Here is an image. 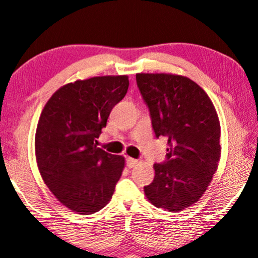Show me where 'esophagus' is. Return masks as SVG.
I'll use <instances>...</instances> for the list:
<instances>
[{
	"label": "esophagus",
	"instance_id": "1",
	"mask_svg": "<svg viewBox=\"0 0 258 258\" xmlns=\"http://www.w3.org/2000/svg\"><path fill=\"white\" fill-rule=\"evenodd\" d=\"M126 164H127V167H128V168H133V167H136L137 164H138V161H137V159H135V158L127 157L126 158Z\"/></svg>",
	"mask_w": 258,
	"mask_h": 258
}]
</instances>
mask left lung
I'll use <instances>...</instances> for the list:
<instances>
[{"label": "left lung", "mask_w": 258, "mask_h": 258, "mask_svg": "<svg viewBox=\"0 0 258 258\" xmlns=\"http://www.w3.org/2000/svg\"><path fill=\"white\" fill-rule=\"evenodd\" d=\"M156 137H167V161L156 163L144 187L153 206L169 212L190 207L210 185L220 159V122L202 88L174 74H137Z\"/></svg>", "instance_id": "left-lung-1"}]
</instances>
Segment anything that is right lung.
Segmentation results:
<instances>
[{
  "instance_id": "right-lung-1",
  "label": "right lung",
  "mask_w": 258,
  "mask_h": 258,
  "mask_svg": "<svg viewBox=\"0 0 258 258\" xmlns=\"http://www.w3.org/2000/svg\"><path fill=\"white\" fill-rule=\"evenodd\" d=\"M128 84L126 75L77 80L60 87L40 114L34 143L39 171L57 200L78 214L105 207L125 168V158L97 148V138Z\"/></svg>"
}]
</instances>
